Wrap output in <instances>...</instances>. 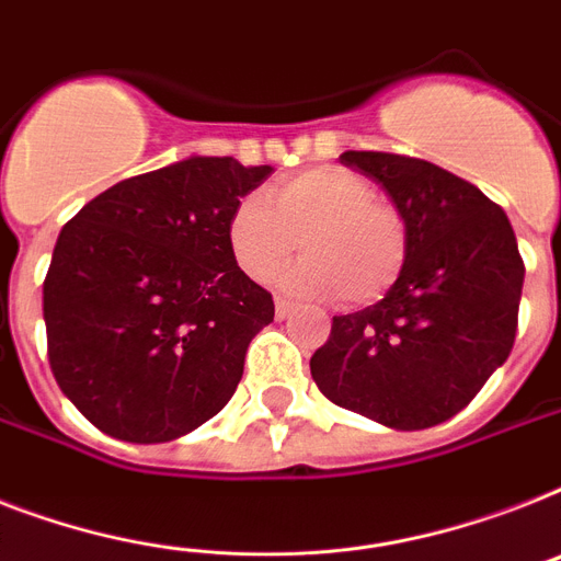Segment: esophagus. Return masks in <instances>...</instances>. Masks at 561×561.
I'll list each match as a JSON object with an SVG mask.
<instances>
[{
  "instance_id": "1",
  "label": "esophagus",
  "mask_w": 561,
  "mask_h": 561,
  "mask_svg": "<svg viewBox=\"0 0 561 561\" xmlns=\"http://www.w3.org/2000/svg\"><path fill=\"white\" fill-rule=\"evenodd\" d=\"M294 311H296V305L290 302V299H282V296H276V320H288Z\"/></svg>"
}]
</instances>
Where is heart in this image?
<instances>
[{"mask_svg":"<svg viewBox=\"0 0 561 561\" xmlns=\"http://www.w3.org/2000/svg\"><path fill=\"white\" fill-rule=\"evenodd\" d=\"M248 195L230 213L227 244L250 279L267 282L294 259L282 285L305 296H340L345 305L383 299L403 276L409 259L407 218L375 198V186L345 167H313Z\"/></svg>","mask_w":561,"mask_h":561,"instance_id":"b5f03b06","label":"heart"}]
</instances>
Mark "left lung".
Returning a JSON list of instances; mask_svg holds the SVG:
<instances>
[{"label":"left lung","mask_w":561,"mask_h":561,"mask_svg":"<svg viewBox=\"0 0 561 561\" xmlns=\"http://www.w3.org/2000/svg\"><path fill=\"white\" fill-rule=\"evenodd\" d=\"M383 186L409 227L398 285L334 317L311 357L331 403L389 430H430L461 412L510 357L525 262L504 209L470 181L421 158L343 152Z\"/></svg>","instance_id":"8db88e82"}]
</instances>
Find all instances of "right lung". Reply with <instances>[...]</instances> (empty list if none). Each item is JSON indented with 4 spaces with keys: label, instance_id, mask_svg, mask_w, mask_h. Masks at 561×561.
I'll use <instances>...</instances> for the list:
<instances>
[{
    "label": "right lung",
    "instance_id": "add662e5",
    "mask_svg": "<svg viewBox=\"0 0 561 561\" xmlns=\"http://www.w3.org/2000/svg\"><path fill=\"white\" fill-rule=\"evenodd\" d=\"M271 172L193 154L108 186L62 227L43 285L48 363L100 432L163 444L233 398L273 296L236 265L227 221Z\"/></svg>",
    "mask_w": 561,
    "mask_h": 561
}]
</instances>
